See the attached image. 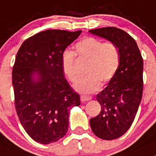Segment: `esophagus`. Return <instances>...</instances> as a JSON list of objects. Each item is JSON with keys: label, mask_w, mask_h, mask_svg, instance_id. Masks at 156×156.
I'll use <instances>...</instances> for the list:
<instances>
[{"label": "esophagus", "mask_w": 156, "mask_h": 156, "mask_svg": "<svg viewBox=\"0 0 156 156\" xmlns=\"http://www.w3.org/2000/svg\"><path fill=\"white\" fill-rule=\"evenodd\" d=\"M92 99V97L90 96H85V95H83V96H80V100L82 102H86V101H89Z\"/></svg>", "instance_id": "obj_1"}]
</instances>
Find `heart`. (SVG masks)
<instances>
[{"label":"heart","mask_w":156,"mask_h":156,"mask_svg":"<svg viewBox=\"0 0 156 156\" xmlns=\"http://www.w3.org/2000/svg\"><path fill=\"white\" fill-rule=\"evenodd\" d=\"M76 54L79 59L88 62L86 77L74 83L76 91L81 93H92L97 91L103 84L109 82L119 66V52L114 43H103L98 38L89 37L79 41L75 45ZM75 55L65 52L61 60L62 69L69 81L76 80L75 72Z\"/></svg>","instance_id":"obj_1"}]
</instances>
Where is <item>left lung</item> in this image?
I'll return each instance as SVG.
<instances>
[{
    "label": "left lung",
    "mask_w": 156,
    "mask_h": 156,
    "mask_svg": "<svg viewBox=\"0 0 156 156\" xmlns=\"http://www.w3.org/2000/svg\"><path fill=\"white\" fill-rule=\"evenodd\" d=\"M89 32L114 43L119 52L118 70L96 96L101 111L90 121L97 137L112 140L126 133L137 113L143 90V60L136 42L126 31L103 27Z\"/></svg>",
    "instance_id": "8db88e82"
}]
</instances>
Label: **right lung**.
<instances>
[{"label":"right lung","mask_w":156,"mask_h":156,"mask_svg":"<svg viewBox=\"0 0 156 156\" xmlns=\"http://www.w3.org/2000/svg\"><path fill=\"white\" fill-rule=\"evenodd\" d=\"M82 33L47 30L22 44L13 67L15 108L28 135L50 144L68 130L69 111L80 105V96L64 78L63 52Z\"/></svg>","instance_id":"right-lung-1"}]
</instances>
